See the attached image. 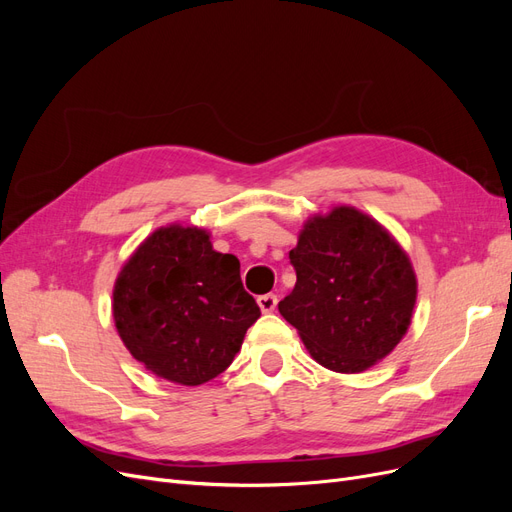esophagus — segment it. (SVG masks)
<instances>
[{
  "label": "esophagus",
  "mask_w": 512,
  "mask_h": 512,
  "mask_svg": "<svg viewBox=\"0 0 512 512\" xmlns=\"http://www.w3.org/2000/svg\"><path fill=\"white\" fill-rule=\"evenodd\" d=\"M258 305H260V309H262V312H265V314H271L273 312V309L277 307V297H275V294H262V297H258Z\"/></svg>",
  "instance_id": "34e87169"
}]
</instances>
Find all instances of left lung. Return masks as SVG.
Masks as SVG:
<instances>
[{
	"mask_svg": "<svg viewBox=\"0 0 512 512\" xmlns=\"http://www.w3.org/2000/svg\"><path fill=\"white\" fill-rule=\"evenodd\" d=\"M290 262L297 284L277 307L322 367L359 374L406 335L416 275L408 254L374 218L354 207L314 215Z\"/></svg>",
	"mask_w": 512,
	"mask_h": 512,
	"instance_id": "8db88e82",
	"label": "left lung"
}]
</instances>
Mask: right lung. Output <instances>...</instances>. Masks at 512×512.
<instances>
[{"label": "right lung", "mask_w": 512, "mask_h": 512, "mask_svg": "<svg viewBox=\"0 0 512 512\" xmlns=\"http://www.w3.org/2000/svg\"><path fill=\"white\" fill-rule=\"evenodd\" d=\"M113 318L138 363L164 380L198 386L232 363L260 307L243 288L237 256L215 252L203 228L170 224L123 265Z\"/></svg>", "instance_id": "add662e5"}]
</instances>
